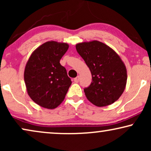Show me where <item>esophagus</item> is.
Instances as JSON below:
<instances>
[{
    "label": "esophagus",
    "instance_id": "34e87169",
    "mask_svg": "<svg viewBox=\"0 0 151 151\" xmlns=\"http://www.w3.org/2000/svg\"><path fill=\"white\" fill-rule=\"evenodd\" d=\"M79 80H80V77H79V76H77V77L74 78V82H76V83H78V82H79Z\"/></svg>",
    "mask_w": 151,
    "mask_h": 151
}]
</instances>
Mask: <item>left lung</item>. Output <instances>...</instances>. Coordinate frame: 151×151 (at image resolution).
Instances as JSON below:
<instances>
[{
  "mask_svg": "<svg viewBox=\"0 0 151 151\" xmlns=\"http://www.w3.org/2000/svg\"><path fill=\"white\" fill-rule=\"evenodd\" d=\"M76 48L92 75L91 84L84 89L86 98L100 107L118 100L127 81V68L119 55L98 40L78 43Z\"/></svg>",
  "mask_w": 151,
  "mask_h": 151,
  "instance_id": "left-lung-1",
  "label": "left lung"
}]
</instances>
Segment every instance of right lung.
I'll return each instance as SVG.
<instances>
[{
    "instance_id": "add662e5",
    "label": "right lung",
    "mask_w": 151,
    "mask_h": 151,
    "mask_svg": "<svg viewBox=\"0 0 151 151\" xmlns=\"http://www.w3.org/2000/svg\"><path fill=\"white\" fill-rule=\"evenodd\" d=\"M68 49L67 43L48 41L33 51L26 64L24 80L27 91L43 108L58 106L71 86L67 70L60 63Z\"/></svg>"
}]
</instances>
